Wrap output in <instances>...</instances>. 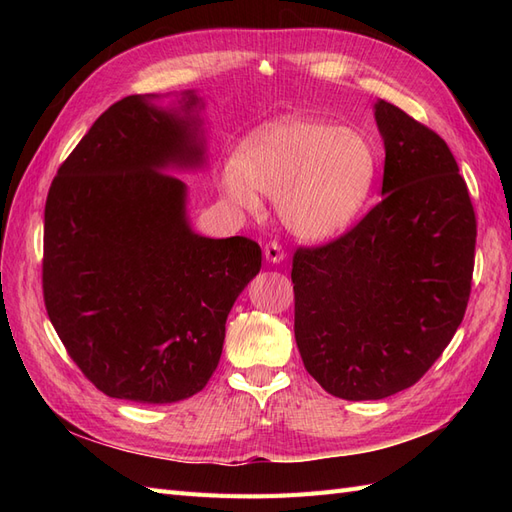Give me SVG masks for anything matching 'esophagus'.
Listing matches in <instances>:
<instances>
[{
    "instance_id": "obj_1",
    "label": "esophagus",
    "mask_w": 512,
    "mask_h": 512,
    "mask_svg": "<svg viewBox=\"0 0 512 512\" xmlns=\"http://www.w3.org/2000/svg\"><path fill=\"white\" fill-rule=\"evenodd\" d=\"M265 258H267L269 262H282V260L286 258V252H284L282 243H280V241H269V243L265 245Z\"/></svg>"
}]
</instances>
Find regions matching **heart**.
I'll return each mask as SVG.
<instances>
[{"mask_svg": "<svg viewBox=\"0 0 512 512\" xmlns=\"http://www.w3.org/2000/svg\"><path fill=\"white\" fill-rule=\"evenodd\" d=\"M376 177V156L365 138L327 121L288 117L256 132L226 166L222 188L232 203L260 209L275 198L282 224L301 239H327L361 213Z\"/></svg>", "mask_w": 512, "mask_h": 512, "instance_id": "b5f03b06", "label": "heart"}]
</instances>
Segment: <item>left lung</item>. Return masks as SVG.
Segmentation results:
<instances>
[{
	"mask_svg": "<svg viewBox=\"0 0 512 512\" xmlns=\"http://www.w3.org/2000/svg\"><path fill=\"white\" fill-rule=\"evenodd\" d=\"M384 198L337 239L292 256L294 339L335 397L384 399L425 376L466 314L476 213L451 149L378 100Z\"/></svg>",
	"mask_w": 512,
	"mask_h": 512,
	"instance_id": "left-lung-1",
	"label": "left lung"
}]
</instances>
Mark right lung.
<instances>
[{
	"label": "right lung",
	"mask_w": 512,
	"mask_h": 512,
	"mask_svg": "<svg viewBox=\"0 0 512 512\" xmlns=\"http://www.w3.org/2000/svg\"><path fill=\"white\" fill-rule=\"evenodd\" d=\"M188 91L181 111L128 96L59 166L44 207L42 294L83 376L108 397L173 404L203 391L226 318L260 271L247 237L207 239L185 220L168 164L203 162Z\"/></svg>",
	"instance_id": "1"
}]
</instances>
